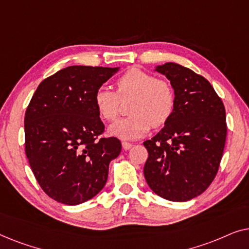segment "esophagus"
<instances>
[{
  "mask_svg": "<svg viewBox=\"0 0 249 249\" xmlns=\"http://www.w3.org/2000/svg\"><path fill=\"white\" fill-rule=\"evenodd\" d=\"M122 147L127 151V149H130L132 147V144H130V142H122Z\"/></svg>",
  "mask_w": 249,
  "mask_h": 249,
  "instance_id": "esophagus-1",
  "label": "esophagus"
}]
</instances>
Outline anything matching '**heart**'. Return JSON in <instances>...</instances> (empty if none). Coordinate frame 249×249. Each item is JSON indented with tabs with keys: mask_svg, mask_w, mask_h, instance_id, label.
I'll return each mask as SVG.
<instances>
[{
	"mask_svg": "<svg viewBox=\"0 0 249 249\" xmlns=\"http://www.w3.org/2000/svg\"><path fill=\"white\" fill-rule=\"evenodd\" d=\"M134 97L129 114L108 127V132L121 139H137L145 136L151 125L159 128L171 118L175 108V93L165 80L156 79L154 74L131 68L117 80V93L100 87L94 94V104L103 120L117 118L120 100Z\"/></svg>",
	"mask_w": 249,
	"mask_h": 249,
	"instance_id": "heart-1",
	"label": "heart"
}]
</instances>
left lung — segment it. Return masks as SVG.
<instances>
[{
  "instance_id": "1",
  "label": "left lung",
  "mask_w": 249,
  "mask_h": 249,
  "mask_svg": "<svg viewBox=\"0 0 249 249\" xmlns=\"http://www.w3.org/2000/svg\"><path fill=\"white\" fill-rule=\"evenodd\" d=\"M155 71L170 80L175 108L160 132L144 142V176L156 195L187 202L215 178L226 144V110L212 85L188 68L166 62Z\"/></svg>"
}]
</instances>
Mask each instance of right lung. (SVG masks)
<instances>
[{
	"label": "right lung",
	"instance_id": "add662e5",
	"mask_svg": "<svg viewBox=\"0 0 249 249\" xmlns=\"http://www.w3.org/2000/svg\"><path fill=\"white\" fill-rule=\"evenodd\" d=\"M120 68L71 66L44 79L25 114L26 155L51 198L78 205L93 198L107 180L108 164L121 152L104 131L94 94Z\"/></svg>",
	"mask_w": 249,
	"mask_h": 249
}]
</instances>
